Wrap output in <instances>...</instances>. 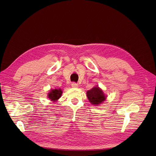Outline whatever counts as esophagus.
Listing matches in <instances>:
<instances>
[{"label":"esophagus","mask_w":156,"mask_h":156,"mask_svg":"<svg viewBox=\"0 0 156 156\" xmlns=\"http://www.w3.org/2000/svg\"><path fill=\"white\" fill-rule=\"evenodd\" d=\"M71 87H72L73 88H77V87H78V84L76 83H75V82H73V83H71Z\"/></svg>","instance_id":"obj_1"}]
</instances>
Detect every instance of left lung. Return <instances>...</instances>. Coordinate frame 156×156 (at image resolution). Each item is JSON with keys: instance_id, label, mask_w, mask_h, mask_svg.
<instances>
[{"instance_id": "1", "label": "left lung", "mask_w": 156, "mask_h": 156, "mask_svg": "<svg viewBox=\"0 0 156 156\" xmlns=\"http://www.w3.org/2000/svg\"><path fill=\"white\" fill-rule=\"evenodd\" d=\"M88 101L92 104L99 105L106 99V96L99 87H95L87 92Z\"/></svg>"}]
</instances>
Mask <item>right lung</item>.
<instances>
[{"label":"right lung","mask_w":156,"mask_h":156,"mask_svg":"<svg viewBox=\"0 0 156 156\" xmlns=\"http://www.w3.org/2000/svg\"><path fill=\"white\" fill-rule=\"evenodd\" d=\"M62 94V90L59 88V89H52L48 94V97L49 99H51L52 101H56L58 100L59 98L61 97Z\"/></svg>","instance_id":"add662e5"}]
</instances>
